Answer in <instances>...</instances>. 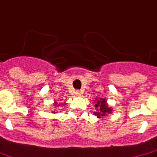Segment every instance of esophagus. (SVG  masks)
Returning <instances> with one entry per match:
<instances>
[{
	"label": "esophagus",
	"instance_id": "1",
	"mask_svg": "<svg viewBox=\"0 0 157 157\" xmlns=\"http://www.w3.org/2000/svg\"><path fill=\"white\" fill-rule=\"evenodd\" d=\"M75 94L76 96H81V95H82V91H80V90H75Z\"/></svg>",
	"mask_w": 157,
	"mask_h": 157
}]
</instances>
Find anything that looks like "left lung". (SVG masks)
I'll use <instances>...</instances> for the list:
<instances>
[{
  "mask_svg": "<svg viewBox=\"0 0 157 157\" xmlns=\"http://www.w3.org/2000/svg\"><path fill=\"white\" fill-rule=\"evenodd\" d=\"M95 101V109L96 111H94V115L96 116L98 118H104L108 114L112 112V109L111 106H109L107 104V101L105 98H96Z\"/></svg>",
  "mask_w": 157,
  "mask_h": 157,
  "instance_id": "1",
  "label": "left lung"
}]
</instances>
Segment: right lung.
Segmentation results:
<instances>
[{"label":"right lung","instance_id":"add662e5","mask_svg":"<svg viewBox=\"0 0 157 157\" xmlns=\"http://www.w3.org/2000/svg\"><path fill=\"white\" fill-rule=\"evenodd\" d=\"M62 104H63V105H65V104H66V102H64V103H62ZM54 105L59 106V105H61V103H57L56 101H55L54 102ZM52 113H57V112H56V111H52Z\"/></svg>","mask_w":157,"mask_h":157}]
</instances>
